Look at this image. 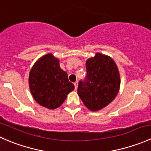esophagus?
<instances>
[{"mask_svg":"<svg viewBox=\"0 0 151 151\" xmlns=\"http://www.w3.org/2000/svg\"><path fill=\"white\" fill-rule=\"evenodd\" d=\"M74 88H75V90H77V86H78V82L76 81L75 83H74Z\"/></svg>","mask_w":151,"mask_h":151,"instance_id":"esophagus-1","label":"esophagus"}]
</instances>
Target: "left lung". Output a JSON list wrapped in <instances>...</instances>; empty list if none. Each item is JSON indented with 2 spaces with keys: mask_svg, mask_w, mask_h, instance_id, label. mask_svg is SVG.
Segmentation results:
<instances>
[{
  "mask_svg": "<svg viewBox=\"0 0 151 151\" xmlns=\"http://www.w3.org/2000/svg\"><path fill=\"white\" fill-rule=\"evenodd\" d=\"M86 77L80 80L77 93L90 110L97 111L112 102L120 88V74L114 60L96 53L86 61Z\"/></svg>",
  "mask_w": 151,
  "mask_h": 151,
  "instance_id": "left-lung-1",
  "label": "left lung"
}]
</instances>
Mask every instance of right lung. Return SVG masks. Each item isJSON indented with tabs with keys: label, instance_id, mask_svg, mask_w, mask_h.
<instances>
[{
	"label": "right lung",
	"instance_id": "obj_1",
	"mask_svg": "<svg viewBox=\"0 0 151 151\" xmlns=\"http://www.w3.org/2000/svg\"><path fill=\"white\" fill-rule=\"evenodd\" d=\"M29 87L34 99L48 109H55L63 104L67 95L74 89L68 74L59 65L58 59L52 54L36 62L29 74Z\"/></svg>",
	"mask_w": 151,
	"mask_h": 151
}]
</instances>
